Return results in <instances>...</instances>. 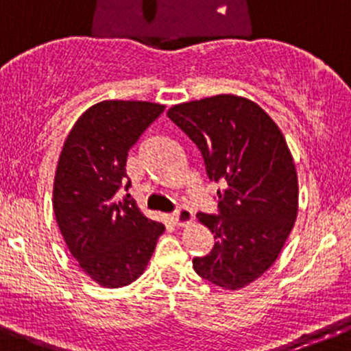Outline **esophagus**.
I'll return each instance as SVG.
<instances>
[{
  "label": "esophagus",
  "mask_w": 351,
  "mask_h": 351,
  "mask_svg": "<svg viewBox=\"0 0 351 351\" xmlns=\"http://www.w3.org/2000/svg\"><path fill=\"white\" fill-rule=\"evenodd\" d=\"M172 219H174V223L177 226H187L194 219V215L189 208H186V206H180V208L176 209L174 215H172Z\"/></svg>",
  "instance_id": "esophagus-1"
}]
</instances>
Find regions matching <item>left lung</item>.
Wrapping results in <instances>:
<instances>
[{"mask_svg": "<svg viewBox=\"0 0 351 351\" xmlns=\"http://www.w3.org/2000/svg\"><path fill=\"white\" fill-rule=\"evenodd\" d=\"M167 117L193 140L208 177L225 182L219 215L199 213L215 247L196 256L202 279L238 291L272 267L294 228L299 184L294 158L276 121L254 101L218 95L176 104Z\"/></svg>", "mask_w": 351, "mask_h": 351, "instance_id": "1", "label": "left lung"}]
</instances>
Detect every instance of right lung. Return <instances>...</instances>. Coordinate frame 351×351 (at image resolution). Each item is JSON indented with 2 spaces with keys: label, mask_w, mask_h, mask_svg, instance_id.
I'll use <instances>...</instances> for the list:
<instances>
[{
  "label": "right lung",
  "mask_w": 351,
  "mask_h": 351,
  "mask_svg": "<svg viewBox=\"0 0 351 351\" xmlns=\"http://www.w3.org/2000/svg\"><path fill=\"white\" fill-rule=\"evenodd\" d=\"M165 106L101 101L69 132L53 179V215L71 255L101 287H123L147 269L165 226L147 218L130 194L126 157Z\"/></svg>",
  "instance_id": "right-lung-1"
}]
</instances>
